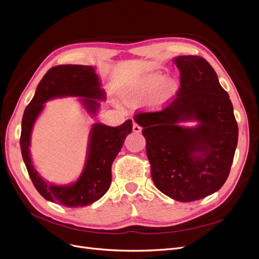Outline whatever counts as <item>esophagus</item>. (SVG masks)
Wrapping results in <instances>:
<instances>
[{
	"instance_id": "1",
	"label": "esophagus",
	"mask_w": 259,
	"mask_h": 259,
	"mask_svg": "<svg viewBox=\"0 0 259 259\" xmlns=\"http://www.w3.org/2000/svg\"><path fill=\"white\" fill-rule=\"evenodd\" d=\"M132 129H133V132H135V133H140V132L142 131L141 126H139V124H138L137 122H133V127H132Z\"/></svg>"
}]
</instances>
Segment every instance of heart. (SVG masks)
Returning a JSON list of instances; mask_svg holds the SVG:
<instances>
[{
    "label": "heart",
    "mask_w": 259,
    "mask_h": 259,
    "mask_svg": "<svg viewBox=\"0 0 259 259\" xmlns=\"http://www.w3.org/2000/svg\"><path fill=\"white\" fill-rule=\"evenodd\" d=\"M177 91V84L174 80H164L159 72H152L133 80L123 90L122 96L127 103L139 104L149 98V104L159 108L165 104Z\"/></svg>",
    "instance_id": "b5f03b06"
}]
</instances>
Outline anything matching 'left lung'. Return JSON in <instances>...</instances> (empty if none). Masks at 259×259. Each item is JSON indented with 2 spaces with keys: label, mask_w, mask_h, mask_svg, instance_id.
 I'll list each match as a JSON object with an SVG mask.
<instances>
[{
  "label": "left lung",
  "mask_w": 259,
  "mask_h": 259,
  "mask_svg": "<svg viewBox=\"0 0 259 259\" xmlns=\"http://www.w3.org/2000/svg\"><path fill=\"white\" fill-rule=\"evenodd\" d=\"M180 88L170 103L156 112H139L151 178L162 193L178 202H193L224 185L238 143V124L229 96L204 57L174 60ZM197 120L195 128L180 121Z\"/></svg>",
  "instance_id": "obj_1"
}]
</instances>
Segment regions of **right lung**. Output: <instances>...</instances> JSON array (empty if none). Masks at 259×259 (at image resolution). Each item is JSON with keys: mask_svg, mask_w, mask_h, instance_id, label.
<instances>
[{"mask_svg": "<svg viewBox=\"0 0 259 259\" xmlns=\"http://www.w3.org/2000/svg\"><path fill=\"white\" fill-rule=\"evenodd\" d=\"M82 97L84 108L95 115L104 100V91L94 67L84 65H59L47 71L38 84L31 102L25 108L20 137L22 158L36 190L44 198L62 206L75 208L97 202L109 190L112 181V163L118 155L124 139L132 131V120L117 127L95 123L90 136L89 155L80 178L70 186H55L45 181L34 168L31 156V133L34 122L52 98Z\"/></svg>", "mask_w": 259, "mask_h": 259, "instance_id": "add662e5", "label": "right lung"}]
</instances>
